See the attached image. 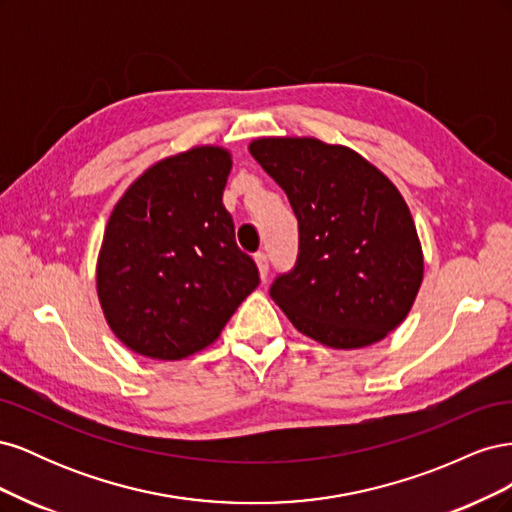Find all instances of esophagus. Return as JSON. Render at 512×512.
<instances>
[{
  "instance_id": "34e87169",
  "label": "esophagus",
  "mask_w": 512,
  "mask_h": 512,
  "mask_svg": "<svg viewBox=\"0 0 512 512\" xmlns=\"http://www.w3.org/2000/svg\"><path fill=\"white\" fill-rule=\"evenodd\" d=\"M254 260H256V267H258L260 277H262V280H267V275H269V258H267V254L265 252H258L254 256Z\"/></svg>"
}]
</instances>
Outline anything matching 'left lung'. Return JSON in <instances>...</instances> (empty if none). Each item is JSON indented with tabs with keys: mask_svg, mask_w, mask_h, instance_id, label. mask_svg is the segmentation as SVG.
<instances>
[{
	"mask_svg": "<svg viewBox=\"0 0 512 512\" xmlns=\"http://www.w3.org/2000/svg\"><path fill=\"white\" fill-rule=\"evenodd\" d=\"M254 160L286 192L299 256L271 284L294 329L337 350L380 342L406 320L423 282V250L404 196L344 145L269 136Z\"/></svg>",
	"mask_w": 512,
	"mask_h": 512,
	"instance_id": "obj_1",
	"label": "left lung"
}]
</instances>
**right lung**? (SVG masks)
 <instances>
[{"instance_id": "right-lung-1", "label": "right lung", "mask_w": 512, "mask_h": 512, "mask_svg": "<svg viewBox=\"0 0 512 512\" xmlns=\"http://www.w3.org/2000/svg\"><path fill=\"white\" fill-rule=\"evenodd\" d=\"M230 151L192 147L149 166L108 218L98 299L123 346L179 361L211 346L258 284L222 203Z\"/></svg>"}]
</instances>
